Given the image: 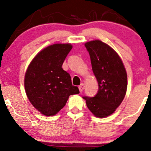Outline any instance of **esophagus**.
I'll list each match as a JSON object with an SVG mask.
<instances>
[{
  "mask_svg": "<svg viewBox=\"0 0 151 151\" xmlns=\"http://www.w3.org/2000/svg\"><path fill=\"white\" fill-rule=\"evenodd\" d=\"M84 88H85V84L83 83H81L80 86H78V89H79L80 92H82V91L84 90Z\"/></svg>",
  "mask_w": 151,
  "mask_h": 151,
  "instance_id": "obj_1",
  "label": "esophagus"
}]
</instances>
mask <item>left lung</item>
<instances>
[{
  "mask_svg": "<svg viewBox=\"0 0 151 151\" xmlns=\"http://www.w3.org/2000/svg\"><path fill=\"white\" fill-rule=\"evenodd\" d=\"M85 46L90 54L99 92L94 97L83 98L93 115L106 118L116 111L126 94V69L119 55L106 43L95 40L86 42Z\"/></svg>",
  "mask_w": 151,
  "mask_h": 151,
  "instance_id": "obj_1",
  "label": "left lung"
}]
</instances>
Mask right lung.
I'll return each mask as SVG.
<instances>
[{"label": "right lung", "instance_id": "obj_1", "mask_svg": "<svg viewBox=\"0 0 151 151\" xmlns=\"http://www.w3.org/2000/svg\"><path fill=\"white\" fill-rule=\"evenodd\" d=\"M71 44H54L44 48L29 63L24 75L27 96L38 111L46 116L57 114L70 95L79 90L70 75L62 68Z\"/></svg>", "mask_w": 151, "mask_h": 151}]
</instances>
